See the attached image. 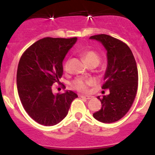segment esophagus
I'll return each mask as SVG.
<instances>
[{"label": "esophagus", "mask_w": 155, "mask_h": 155, "mask_svg": "<svg viewBox=\"0 0 155 155\" xmlns=\"http://www.w3.org/2000/svg\"><path fill=\"white\" fill-rule=\"evenodd\" d=\"M80 97H81V98H85V99H87V100L92 98V96H90V95H80Z\"/></svg>", "instance_id": "obj_1"}]
</instances>
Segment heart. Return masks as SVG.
Here are the masks:
<instances>
[{"instance_id":"obj_1","label":"heart","mask_w":155,"mask_h":155,"mask_svg":"<svg viewBox=\"0 0 155 155\" xmlns=\"http://www.w3.org/2000/svg\"><path fill=\"white\" fill-rule=\"evenodd\" d=\"M82 56L84 57V61L87 64L91 63H96L98 64L100 61V56L98 53L92 50H86L83 52ZM68 61L64 64V69L65 71L68 70ZM94 84V81L91 78H77L72 82V87L74 89L78 90L81 92H85L88 89V87Z\"/></svg>"}]
</instances>
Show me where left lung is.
I'll list each match as a JSON object with an SVG mask.
<instances>
[{
    "instance_id": "1",
    "label": "left lung",
    "mask_w": 155,
    "mask_h": 155,
    "mask_svg": "<svg viewBox=\"0 0 155 155\" xmlns=\"http://www.w3.org/2000/svg\"><path fill=\"white\" fill-rule=\"evenodd\" d=\"M107 51V68L102 89L109 94L100 98L102 108L93 114L98 121L111 124L123 118L130 110L136 97L138 71L131 50L124 42L105 34L92 35Z\"/></svg>"
}]
</instances>
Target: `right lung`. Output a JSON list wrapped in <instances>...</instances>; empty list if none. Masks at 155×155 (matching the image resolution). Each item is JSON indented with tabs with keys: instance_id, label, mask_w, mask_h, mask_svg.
I'll return each mask as SVG.
<instances>
[{
	"instance_id": "right-lung-1",
	"label": "right lung",
	"mask_w": 155,
	"mask_h": 155,
	"mask_svg": "<svg viewBox=\"0 0 155 155\" xmlns=\"http://www.w3.org/2000/svg\"><path fill=\"white\" fill-rule=\"evenodd\" d=\"M77 38L46 37L27 49L19 61L17 87L19 98L28 116L38 124L54 126L65 118L78 94L72 91L54 94L52 85L60 83L63 61Z\"/></svg>"
}]
</instances>
